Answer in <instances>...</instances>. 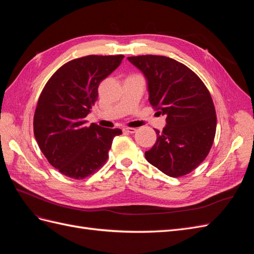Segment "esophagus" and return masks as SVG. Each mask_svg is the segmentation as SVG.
<instances>
[{
  "mask_svg": "<svg viewBox=\"0 0 254 254\" xmlns=\"http://www.w3.org/2000/svg\"><path fill=\"white\" fill-rule=\"evenodd\" d=\"M123 131L126 133H134L136 131V129L135 128H124L123 129Z\"/></svg>",
  "mask_w": 254,
  "mask_h": 254,
  "instance_id": "34e87169",
  "label": "esophagus"
}]
</instances>
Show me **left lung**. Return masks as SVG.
Wrapping results in <instances>:
<instances>
[{"mask_svg": "<svg viewBox=\"0 0 254 254\" xmlns=\"http://www.w3.org/2000/svg\"><path fill=\"white\" fill-rule=\"evenodd\" d=\"M143 73L149 103L166 117L157 142L145 151L148 162L170 177L190 173L209 153L216 112L209 90L188 66L165 56L127 58Z\"/></svg>", "mask_w": 254, "mask_h": 254, "instance_id": "obj_1", "label": "left lung"}]
</instances>
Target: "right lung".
<instances>
[{
	"mask_svg": "<svg viewBox=\"0 0 254 254\" xmlns=\"http://www.w3.org/2000/svg\"><path fill=\"white\" fill-rule=\"evenodd\" d=\"M124 56L90 55L68 61L42 90L34 117V133L50 164L64 176L83 179L108 159L113 137L121 129L91 124L86 117L98 96V87Z\"/></svg>",
	"mask_w": 254,
	"mask_h": 254,
	"instance_id": "obj_1",
	"label": "right lung"
}]
</instances>
